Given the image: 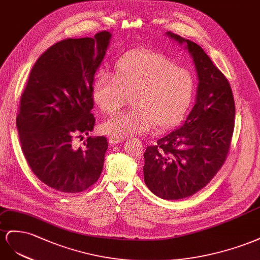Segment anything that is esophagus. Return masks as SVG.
Listing matches in <instances>:
<instances>
[{"label":"esophagus","mask_w":260,"mask_h":260,"mask_svg":"<svg viewBox=\"0 0 260 260\" xmlns=\"http://www.w3.org/2000/svg\"><path fill=\"white\" fill-rule=\"evenodd\" d=\"M123 137H110L109 138V143L110 145H115V144H118V143H122L123 142Z\"/></svg>","instance_id":"1"}]
</instances>
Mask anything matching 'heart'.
Segmentation results:
<instances>
[{"label":"heart","mask_w":260,"mask_h":260,"mask_svg":"<svg viewBox=\"0 0 260 260\" xmlns=\"http://www.w3.org/2000/svg\"><path fill=\"white\" fill-rule=\"evenodd\" d=\"M192 91L191 73L152 51L122 57L115 65L114 75L100 72L92 85V98L106 114L116 112L131 98L132 110L101 124L102 132L113 137L144 134L152 126L155 129L169 128L184 115Z\"/></svg>","instance_id":"b5f03b06"}]
</instances>
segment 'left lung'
<instances>
[{"mask_svg":"<svg viewBox=\"0 0 260 260\" xmlns=\"http://www.w3.org/2000/svg\"><path fill=\"white\" fill-rule=\"evenodd\" d=\"M184 44L198 77L196 102L186 120L148 146L144 153L145 183L162 199L186 198L204 188L228 157L234 131L231 86L197 43L168 31Z\"/></svg>","mask_w":260,"mask_h":260,"instance_id":"left-lung-1","label":"left lung"}]
</instances>
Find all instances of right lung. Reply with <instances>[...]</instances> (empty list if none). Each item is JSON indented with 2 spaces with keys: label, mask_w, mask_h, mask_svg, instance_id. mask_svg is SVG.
Returning a JSON list of instances; mask_svg holds the SVG:
<instances>
[{
  "label": "right lung",
  "mask_w": 260,
  "mask_h": 260,
  "mask_svg": "<svg viewBox=\"0 0 260 260\" xmlns=\"http://www.w3.org/2000/svg\"><path fill=\"white\" fill-rule=\"evenodd\" d=\"M111 36L101 31L53 44L35 63L20 97L21 150L34 174L58 191H84L102 172L107 138L89 136L81 147L76 139L93 129L92 85Z\"/></svg>",
  "instance_id": "right-lung-1"
}]
</instances>
